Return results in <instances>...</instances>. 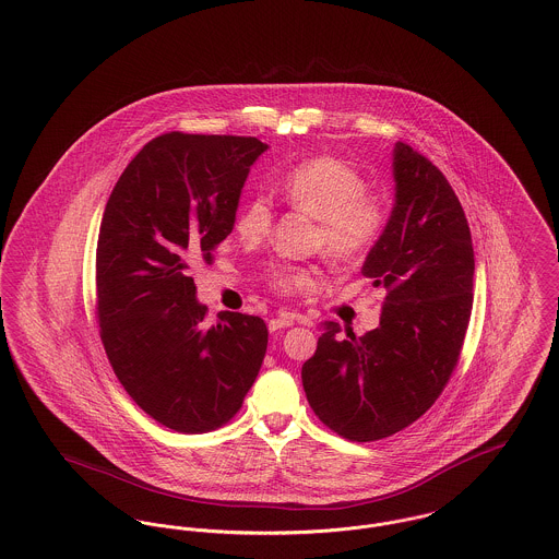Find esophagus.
I'll return each instance as SVG.
<instances>
[{
    "instance_id": "1",
    "label": "esophagus",
    "mask_w": 559,
    "mask_h": 559,
    "mask_svg": "<svg viewBox=\"0 0 559 559\" xmlns=\"http://www.w3.org/2000/svg\"><path fill=\"white\" fill-rule=\"evenodd\" d=\"M297 317L294 314H283V317H276V319H272L270 323H267V329L270 331H278V329L292 328V325H296Z\"/></svg>"
}]
</instances>
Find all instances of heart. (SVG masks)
<instances>
[{"label": "heart", "mask_w": 559, "mask_h": 559, "mask_svg": "<svg viewBox=\"0 0 559 559\" xmlns=\"http://www.w3.org/2000/svg\"><path fill=\"white\" fill-rule=\"evenodd\" d=\"M281 192L301 213L317 219L314 245L337 262H355L380 238L389 222L386 204L365 192V179L344 160L319 156L287 170ZM272 204L265 197L247 200L236 215V231L249 242H260L272 230ZM272 285L283 294L312 292L321 281L314 265H274Z\"/></svg>", "instance_id": "1"}]
</instances>
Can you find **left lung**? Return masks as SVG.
I'll return each mask as SVG.
<instances>
[{"instance_id": "1", "label": "left lung", "mask_w": 559, "mask_h": 559, "mask_svg": "<svg viewBox=\"0 0 559 559\" xmlns=\"http://www.w3.org/2000/svg\"><path fill=\"white\" fill-rule=\"evenodd\" d=\"M391 219L362 263L384 287L380 328L361 337L328 321L301 382L319 420L350 441L414 425L456 369L473 308L468 222L445 175L407 143L393 154Z\"/></svg>"}]
</instances>
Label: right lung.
Segmentation results:
<instances>
[{
  "label": "right lung",
  "instance_id": "right-lung-1",
  "mask_svg": "<svg viewBox=\"0 0 559 559\" xmlns=\"http://www.w3.org/2000/svg\"><path fill=\"white\" fill-rule=\"evenodd\" d=\"M255 136L165 132L134 156L105 204L97 242V319L105 355L132 401L177 432L236 416L262 367L260 317L224 312L204 328L192 265L234 228Z\"/></svg>",
  "mask_w": 559,
  "mask_h": 559
}]
</instances>
